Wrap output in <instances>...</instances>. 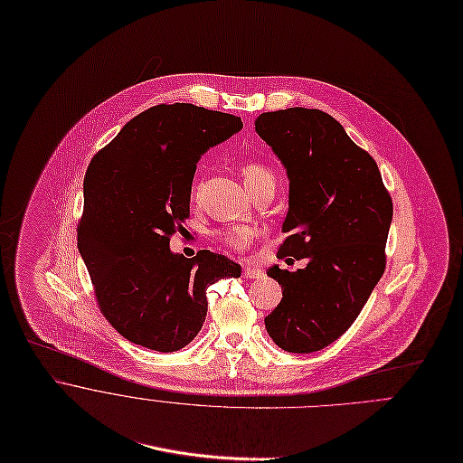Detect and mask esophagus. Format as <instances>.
<instances>
[{
	"label": "esophagus",
	"instance_id": "esophagus-1",
	"mask_svg": "<svg viewBox=\"0 0 463 463\" xmlns=\"http://www.w3.org/2000/svg\"><path fill=\"white\" fill-rule=\"evenodd\" d=\"M243 276L247 279H258L263 276V270L252 263H245L243 265Z\"/></svg>",
	"mask_w": 463,
	"mask_h": 463
}]
</instances>
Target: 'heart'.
<instances>
[{
    "instance_id": "heart-1",
    "label": "heart",
    "mask_w": 463,
    "mask_h": 463,
    "mask_svg": "<svg viewBox=\"0 0 463 463\" xmlns=\"http://www.w3.org/2000/svg\"><path fill=\"white\" fill-rule=\"evenodd\" d=\"M241 177L247 189L260 183H274L272 172L260 163L245 165L241 168ZM252 236H254V231L250 227H229L220 232V240L232 249H243L252 240Z\"/></svg>"
}]
</instances>
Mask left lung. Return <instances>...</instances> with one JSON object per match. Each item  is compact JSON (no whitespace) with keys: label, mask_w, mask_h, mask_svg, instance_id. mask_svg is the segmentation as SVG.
Masks as SVG:
<instances>
[{"label":"left lung","mask_w":463,"mask_h":463,"mask_svg":"<svg viewBox=\"0 0 463 463\" xmlns=\"http://www.w3.org/2000/svg\"><path fill=\"white\" fill-rule=\"evenodd\" d=\"M256 132L289 181L278 258L307 261L297 272H267L282 298L265 326L280 349L315 353L353 326L384 272L392 198L375 161L324 110L263 112Z\"/></svg>","instance_id":"8db88e82"}]
</instances>
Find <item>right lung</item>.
I'll return each mask as SVG.
<instances>
[{
	"label": "right lung",
	"instance_id": "obj_1",
	"mask_svg": "<svg viewBox=\"0 0 463 463\" xmlns=\"http://www.w3.org/2000/svg\"><path fill=\"white\" fill-rule=\"evenodd\" d=\"M241 128L232 114L163 103L132 118L90 163L77 245L101 313L128 342L183 349L205 320L207 288L241 276L222 254L170 250L189 218L196 163Z\"/></svg>",
	"mask_w": 463,
	"mask_h": 463
}]
</instances>
